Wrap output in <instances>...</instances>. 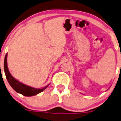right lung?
I'll use <instances>...</instances> for the list:
<instances>
[{
  "label": "right lung",
  "mask_w": 121,
  "mask_h": 121,
  "mask_svg": "<svg viewBox=\"0 0 121 121\" xmlns=\"http://www.w3.org/2000/svg\"><path fill=\"white\" fill-rule=\"evenodd\" d=\"M7 56L8 54H6L4 57V71L5 73L6 77L7 78V80L8 81V83L10 85V86L16 91V92L19 93H21L22 95L25 96H35L38 93H41L45 90L48 85L44 87L42 89H35V88L32 87L28 86L25 85L23 83H21L20 82L17 81V80L15 79L9 72L8 70V65H7Z\"/></svg>",
  "instance_id": "1"
}]
</instances>
